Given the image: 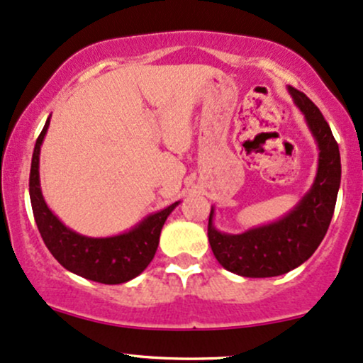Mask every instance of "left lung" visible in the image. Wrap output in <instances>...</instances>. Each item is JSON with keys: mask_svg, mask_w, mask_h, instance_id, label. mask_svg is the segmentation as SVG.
<instances>
[{"mask_svg": "<svg viewBox=\"0 0 363 363\" xmlns=\"http://www.w3.org/2000/svg\"><path fill=\"white\" fill-rule=\"evenodd\" d=\"M294 106L318 146V168L310 190L274 222L240 234H227L213 225L216 207L208 217V242L222 267L244 277H274L301 266L313 256L332 222L342 180L340 150L323 114L303 92L288 86Z\"/></svg>", "mask_w": 363, "mask_h": 363, "instance_id": "1", "label": "left lung"}]
</instances>
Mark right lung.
Returning a JSON list of instances; mask_svg holds the SVG:
<instances>
[{
    "label": "right lung",
    "mask_w": 363,
    "mask_h": 363,
    "mask_svg": "<svg viewBox=\"0 0 363 363\" xmlns=\"http://www.w3.org/2000/svg\"><path fill=\"white\" fill-rule=\"evenodd\" d=\"M47 123L35 143L30 169V200L33 217L42 239L52 256L67 271L102 284L128 283L140 276L153 261L160 244V234L169 213L180 202L160 212L150 213L131 229L109 237H89L65 225L45 202L40 186V147L50 126Z\"/></svg>",
    "instance_id": "1"
}]
</instances>
